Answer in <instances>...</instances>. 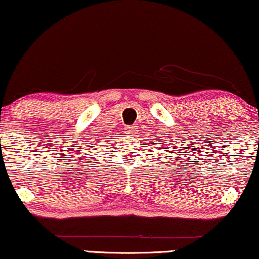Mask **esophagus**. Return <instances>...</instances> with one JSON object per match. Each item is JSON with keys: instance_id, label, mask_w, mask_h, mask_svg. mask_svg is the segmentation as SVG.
Instances as JSON below:
<instances>
[{"instance_id": "esophagus-1", "label": "esophagus", "mask_w": 259, "mask_h": 259, "mask_svg": "<svg viewBox=\"0 0 259 259\" xmlns=\"http://www.w3.org/2000/svg\"><path fill=\"white\" fill-rule=\"evenodd\" d=\"M123 132H125V134H127V136H131V134H133L134 132H136V126H131V125L126 126Z\"/></svg>"}]
</instances>
